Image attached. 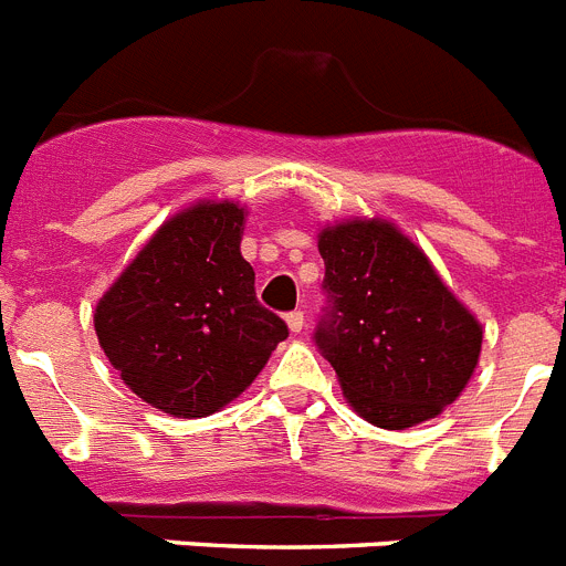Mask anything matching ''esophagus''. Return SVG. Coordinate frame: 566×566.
Here are the masks:
<instances>
[{"label":"esophagus","instance_id":"34e87169","mask_svg":"<svg viewBox=\"0 0 566 566\" xmlns=\"http://www.w3.org/2000/svg\"><path fill=\"white\" fill-rule=\"evenodd\" d=\"M286 323H289V332L300 334L303 332V326H306V317H303V312H292L286 314Z\"/></svg>","mask_w":566,"mask_h":566}]
</instances>
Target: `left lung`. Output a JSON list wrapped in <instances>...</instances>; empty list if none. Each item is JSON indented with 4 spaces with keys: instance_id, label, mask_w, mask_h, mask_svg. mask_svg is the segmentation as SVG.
Instances as JSON below:
<instances>
[{
    "instance_id": "obj_1",
    "label": "left lung",
    "mask_w": 566,
    "mask_h": 566,
    "mask_svg": "<svg viewBox=\"0 0 566 566\" xmlns=\"http://www.w3.org/2000/svg\"><path fill=\"white\" fill-rule=\"evenodd\" d=\"M328 314L314 343L343 397L377 428L402 431L457 402L482 354V323L394 223L319 229Z\"/></svg>"
}]
</instances>
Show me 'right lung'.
Segmentation results:
<instances>
[{"label": "right lung", "mask_w": 566, "mask_h": 566, "mask_svg": "<svg viewBox=\"0 0 566 566\" xmlns=\"http://www.w3.org/2000/svg\"><path fill=\"white\" fill-rule=\"evenodd\" d=\"M247 212L198 201L144 243L98 300V345L135 397L195 419L247 391L286 323L254 297V269L240 254Z\"/></svg>", "instance_id": "add662e5"}]
</instances>
